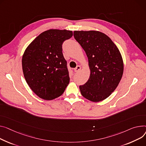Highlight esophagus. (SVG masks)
<instances>
[{"label":"esophagus","instance_id":"1","mask_svg":"<svg viewBox=\"0 0 146 146\" xmlns=\"http://www.w3.org/2000/svg\"><path fill=\"white\" fill-rule=\"evenodd\" d=\"M80 70H81V67L80 66H77L75 69H74V72H79L80 71Z\"/></svg>","mask_w":146,"mask_h":146}]
</instances>
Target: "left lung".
I'll return each mask as SVG.
<instances>
[{"label":"left lung","mask_w":146,"mask_h":146,"mask_svg":"<svg viewBox=\"0 0 146 146\" xmlns=\"http://www.w3.org/2000/svg\"><path fill=\"white\" fill-rule=\"evenodd\" d=\"M74 37L88 57L90 74L79 86L82 95L93 102L102 101L115 90L123 73L121 53L111 38L95 31H74Z\"/></svg>","instance_id":"left-lung-1"}]
</instances>
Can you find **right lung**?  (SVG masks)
Returning <instances> with one entry per match:
<instances>
[{
	"label": "right lung",
	"mask_w": 146,
	"mask_h": 146,
	"mask_svg": "<svg viewBox=\"0 0 146 146\" xmlns=\"http://www.w3.org/2000/svg\"><path fill=\"white\" fill-rule=\"evenodd\" d=\"M72 36L71 31L50 29L36 37L25 50L22 60L24 77L40 98L56 99L69 84L70 77L62 44Z\"/></svg>",
	"instance_id": "obj_1"
}]
</instances>
